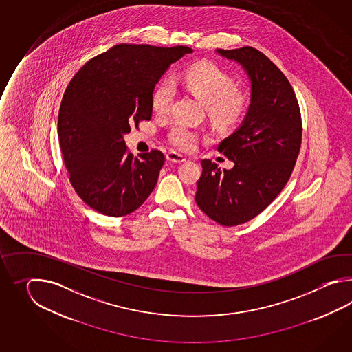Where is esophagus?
<instances>
[{
	"label": "esophagus",
	"instance_id": "obj_1",
	"mask_svg": "<svg viewBox=\"0 0 352 352\" xmlns=\"http://www.w3.org/2000/svg\"><path fill=\"white\" fill-rule=\"evenodd\" d=\"M166 158H167V161H170V162H173V164H181V162H185L186 161V157L185 156H182V155H179L177 152H168L167 155H166Z\"/></svg>",
	"mask_w": 352,
	"mask_h": 352
}]
</instances>
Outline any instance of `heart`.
I'll list each match as a JSON object with an SVG mask.
<instances>
[{"instance_id":"b5f03b06","label":"heart","mask_w":352,"mask_h":352,"mask_svg":"<svg viewBox=\"0 0 352 352\" xmlns=\"http://www.w3.org/2000/svg\"><path fill=\"white\" fill-rule=\"evenodd\" d=\"M187 89L206 107L211 120L220 126H230L238 122L247 108V97L236 91L235 82L220 67L202 63L187 69L182 75ZM176 88L175 82L165 78L158 82L152 93V109L165 114L173 104ZM170 141L179 150H191L196 143V135L186 127H175Z\"/></svg>"}]
</instances>
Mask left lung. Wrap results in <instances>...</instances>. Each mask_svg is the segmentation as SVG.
<instances>
[{
    "mask_svg": "<svg viewBox=\"0 0 352 352\" xmlns=\"http://www.w3.org/2000/svg\"><path fill=\"white\" fill-rule=\"evenodd\" d=\"M215 52L245 72L250 102L239 127L217 147L234 167L204 160L195 200L214 221L235 226L261 214L291 177L302 122L291 84L264 54L252 46Z\"/></svg>",
    "mask_w": 352,
    "mask_h": 352,
    "instance_id": "8db88e82",
    "label": "left lung"
}]
</instances>
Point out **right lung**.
I'll list each match as a JSON object with an SVG mask.
<instances>
[{"mask_svg": "<svg viewBox=\"0 0 352 352\" xmlns=\"http://www.w3.org/2000/svg\"><path fill=\"white\" fill-rule=\"evenodd\" d=\"M187 46L117 45L89 60L61 100L58 137L70 182L91 209L120 217L138 209L157 184L165 156L133 157L123 140L152 117V93Z\"/></svg>", "mask_w": 352, "mask_h": 352, "instance_id": "1", "label": "right lung"}]
</instances>
